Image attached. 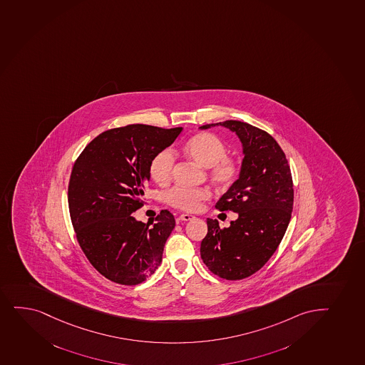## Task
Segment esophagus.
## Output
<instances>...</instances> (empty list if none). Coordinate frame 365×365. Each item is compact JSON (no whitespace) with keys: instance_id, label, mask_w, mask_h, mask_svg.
<instances>
[{"instance_id":"34e87169","label":"esophagus","mask_w":365,"mask_h":365,"mask_svg":"<svg viewBox=\"0 0 365 365\" xmlns=\"http://www.w3.org/2000/svg\"><path fill=\"white\" fill-rule=\"evenodd\" d=\"M195 218V216H192V215H189V213H183V215H180V217H178V220L180 221H192Z\"/></svg>"}]
</instances>
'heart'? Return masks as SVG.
Segmentation results:
<instances>
[{"label":"heart","instance_id":"b5f03b06","mask_svg":"<svg viewBox=\"0 0 365 365\" xmlns=\"http://www.w3.org/2000/svg\"><path fill=\"white\" fill-rule=\"evenodd\" d=\"M185 152L197 164L210 168V178L220 187H230L238 178L240 168L237 160L225 156L227 153L225 144L215 135L199 133L194 135L185 144ZM173 164V153L164 150L156 154L149 166L153 180L159 185L166 183L171 178ZM210 197L209 189L187 187H175L165 194L168 204L185 211H195L200 207L201 202Z\"/></svg>","mask_w":365,"mask_h":365}]
</instances>
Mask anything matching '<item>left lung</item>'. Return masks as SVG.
I'll return each mask as SVG.
<instances>
[{"instance_id": "left-lung-1", "label": "left lung", "mask_w": 365, "mask_h": 365, "mask_svg": "<svg viewBox=\"0 0 365 365\" xmlns=\"http://www.w3.org/2000/svg\"><path fill=\"white\" fill-rule=\"evenodd\" d=\"M215 126L228 128L242 142L238 180L216 204V209L237 212L238 218L223 230L217 220L207 218L200 255L213 274L240 280L261 269L278 249L292 212V177L287 156L269 133L235 120L200 130Z\"/></svg>"}]
</instances>
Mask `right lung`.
<instances>
[{
	"instance_id": "1",
	"label": "right lung",
	"mask_w": 365,
	"mask_h": 365,
	"mask_svg": "<svg viewBox=\"0 0 365 365\" xmlns=\"http://www.w3.org/2000/svg\"><path fill=\"white\" fill-rule=\"evenodd\" d=\"M182 127L127 125L103 132L75 161L68 189L70 217L91 264L114 283L137 285L155 273L176 221L163 210L155 225L132 213L144 204L153 158Z\"/></svg>"
}]
</instances>
